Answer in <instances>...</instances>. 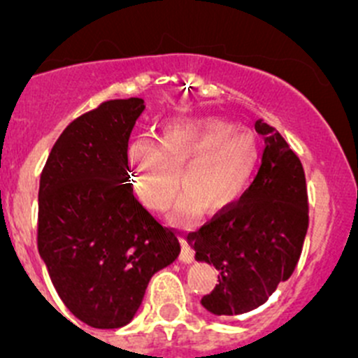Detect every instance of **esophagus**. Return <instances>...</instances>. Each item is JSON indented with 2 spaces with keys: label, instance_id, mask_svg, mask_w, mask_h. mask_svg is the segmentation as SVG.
<instances>
[{
  "label": "esophagus",
  "instance_id": "obj_1",
  "mask_svg": "<svg viewBox=\"0 0 358 358\" xmlns=\"http://www.w3.org/2000/svg\"><path fill=\"white\" fill-rule=\"evenodd\" d=\"M180 246H182V252H180V259H182L183 263H192L196 251H194L192 246H190L189 241H187L185 237H180Z\"/></svg>",
  "mask_w": 358,
  "mask_h": 358
}]
</instances>
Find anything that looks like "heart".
Returning <instances> with one entry per match:
<instances>
[{"mask_svg": "<svg viewBox=\"0 0 358 358\" xmlns=\"http://www.w3.org/2000/svg\"><path fill=\"white\" fill-rule=\"evenodd\" d=\"M136 197L150 209H164L178 190H187L176 215H194L206 206L222 211L239 201L259 162V145L249 129L225 119L171 122L161 138L142 136L129 147Z\"/></svg>", "mask_w": 358, "mask_h": 358, "instance_id": "heart-1", "label": "heart"}]
</instances>
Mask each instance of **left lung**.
<instances>
[{
	"mask_svg": "<svg viewBox=\"0 0 358 358\" xmlns=\"http://www.w3.org/2000/svg\"><path fill=\"white\" fill-rule=\"evenodd\" d=\"M265 136L262 164L239 201L216 213L189 243L199 262L218 270V284L201 303L215 315L258 308L294 272L308 230L305 169L284 136L258 119Z\"/></svg>",
	"mask_w": 358,
	"mask_h": 358,
	"instance_id": "left-lung-1",
	"label": "left lung"
}]
</instances>
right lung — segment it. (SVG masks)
<instances>
[{
	"mask_svg": "<svg viewBox=\"0 0 358 358\" xmlns=\"http://www.w3.org/2000/svg\"><path fill=\"white\" fill-rule=\"evenodd\" d=\"M142 99L107 100L71 122L39 180L38 249L64 305L95 329L135 317L149 280L176 259V230L133 194L128 142Z\"/></svg>",
	"mask_w": 358,
	"mask_h": 358,
	"instance_id": "1",
	"label": "right lung"
}]
</instances>
